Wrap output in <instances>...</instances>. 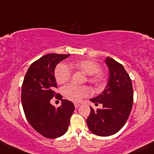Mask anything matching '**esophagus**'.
I'll use <instances>...</instances> for the list:
<instances>
[{
    "label": "esophagus",
    "mask_w": 154,
    "mask_h": 154,
    "mask_svg": "<svg viewBox=\"0 0 154 154\" xmlns=\"http://www.w3.org/2000/svg\"><path fill=\"white\" fill-rule=\"evenodd\" d=\"M80 106V104H79V103H74V106H75V108H78Z\"/></svg>",
    "instance_id": "esophagus-1"
}]
</instances>
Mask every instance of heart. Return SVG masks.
<instances>
[{
    "label": "heart",
    "instance_id": "obj_1",
    "mask_svg": "<svg viewBox=\"0 0 154 154\" xmlns=\"http://www.w3.org/2000/svg\"><path fill=\"white\" fill-rule=\"evenodd\" d=\"M71 66L88 75L87 80L93 85L99 86L103 83L104 77L100 72L101 68L100 65L94 61L90 60L76 61L72 63ZM54 77L57 83L63 84L72 77V70L66 64L60 63L55 68ZM90 92V88L88 87L85 85L80 86L74 84H69L63 88V94L64 97L74 102L81 101L82 98L89 95Z\"/></svg>",
    "mask_w": 154,
    "mask_h": 154
}]
</instances>
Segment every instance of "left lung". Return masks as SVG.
<instances>
[{"mask_svg": "<svg viewBox=\"0 0 154 154\" xmlns=\"http://www.w3.org/2000/svg\"><path fill=\"white\" fill-rule=\"evenodd\" d=\"M109 77L106 88L91 101L103 108L95 111L91 107V114L86 122L93 134L107 137L116 134L127 122L134 100L131 80L123 66L111 57H106Z\"/></svg>", "mask_w": 154, "mask_h": 154, "instance_id": "left-lung-1", "label": "left lung"}]
</instances>
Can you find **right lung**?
<instances>
[{"label":"right lung","instance_id":"add662e5","mask_svg":"<svg viewBox=\"0 0 154 154\" xmlns=\"http://www.w3.org/2000/svg\"><path fill=\"white\" fill-rule=\"evenodd\" d=\"M70 54H48L35 61L29 68L22 84L21 102L27 120L43 137L54 139L66 134L74 111L72 102L63 100L55 92L57 64ZM54 96L62 105L56 109L50 103Z\"/></svg>","mask_w":154,"mask_h":154}]
</instances>
